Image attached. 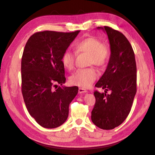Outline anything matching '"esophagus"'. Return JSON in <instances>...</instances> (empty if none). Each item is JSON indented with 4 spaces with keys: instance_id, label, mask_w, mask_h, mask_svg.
<instances>
[{
    "instance_id": "34e87169",
    "label": "esophagus",
    "mask_w": 155,
    "mask_h": 155,
    "mask_svg": "<svg viewBox=\"0 0 155 155\" xmlns=\"http://www.w3.org/2000/svg\"><path fill=\"white\" fill-rule=\"evenodd\" d=\"M87 92V90H85V89L83 88H79L78 89V93L79 94H83V93H86Z\"/></svg>"
}]
</instances>
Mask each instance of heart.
<instances>
[{
	"label": "heart",
	"instance_id": "b5f03b06",
	"mask_svg": "<svg viewBox=\"0 0 155 155\" xmlns=\"http://www.w3.org/2000/svg\"><path fill=\"white\" fill-rule=\"evenodd\" d=\"M77 54L85 53L88 54L87 65H94L103 67L110 57L111 50L106 44L102 43L100 39L90 36L76 43L74 46ZM75 54L66 51L63 53L61 62L65 69L71 71L74 68ZM98 78V73L93 68L79 69L70 78V82L73 85L82 88H87Z\"/></svg>",
	"mask_w": 155,
	"mask_h": 155
}]
</instances>
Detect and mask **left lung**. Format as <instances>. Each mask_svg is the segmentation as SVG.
I'll list each match as a JSON object with an SVG mask.
<instances>
[{
	"mask_svg": "<svg viewBox=\"0 0 155 155\" xmlns=\"http://www.w3.org/2000/svg\"><path fill=\"white\" fill-rule=\"evenodd\" d=\"M98 28L108 35L111 56L105 72L95 85L105 91L94 92L96 103L91 118L96 127L111 130L121 124L130 111L137 92V66L132 46L121 32L106 26Z\"/></svg>",
	"mask_w": 155,
	"mask_h": 155,
	"instance_id": "8db88e82",
	"label": "left lung"
}]
</instances>
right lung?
<instances>
[{"instance_id":"1","label":"right lung","mask_w":155,"mask_h":155,"mask_svg":"<svg viewBox=\"0 0 155 155\" xmlns=\"http://www.w3.org/2000/svg\"><path fill=\"white\" fill-rule=\"evenodd\" d=\"M80 31L64 33L44 31L31 35L21 61L22 94L29 114L42 127L64 124L78 87H60L65 83L63 53Z\"/></svg>"}]
</instances>
